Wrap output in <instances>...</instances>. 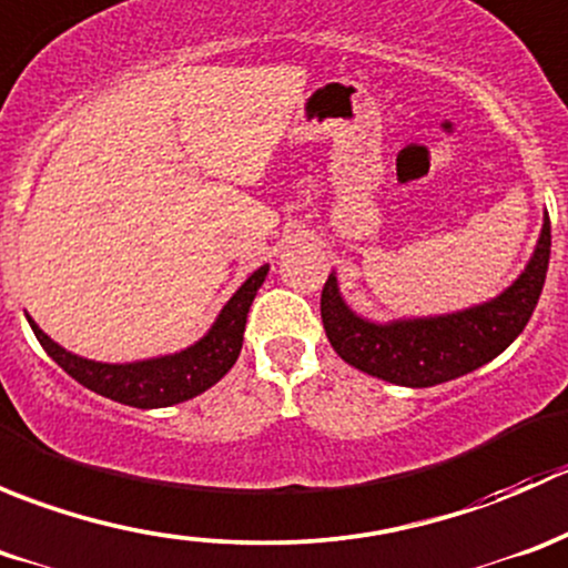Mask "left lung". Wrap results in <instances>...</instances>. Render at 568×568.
I'll return each mask as SVG.
<instances>
[{
  "mask_svg": "<svg viewBox=\"0 0 568 568\" xmlns=\"http://www.w3.org/2000/svg\"><path fill=\"white\" fill-rule=\"evenodd\" d=\"M549 216L528 268L497 300L439 318L395 321L376 326L357 318L332 277L321 291V321L332 348L354 368L404 387H434L495 359L525 329L541 296L549 266Z\"/></svg>",
  "mask_w": 568,
  "mask_h": 568,
  "instance_id": "left-lung-1",
  "label": "left lung"
}]
</instances>
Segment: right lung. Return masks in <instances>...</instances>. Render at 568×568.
Listing matches in <instances>:
<instances>
[{
	"label": "right lung",
	"mask_w": 568,
	"mask_h": 568,
	"mask_svg": "<svg viewBox=\"0 0 568 568\" xmlns=\"http://www.w3.org/2000/svg\"><path fill=\"white\" fill-rule=\"evenodd\" d=\"M268 266H261L255 274L233 294V300L222 307L220 318L211 326L209 335L194 343L186 352L173 357L148 359V363L131 365H106L82 359L77 354L57 346L49 335L30 318L38 343L45 348L51 359L65 371L68 376L84 385L88 390L118 400V404L136 406V409H156V406H173L181 400L194 398L211 385L222 379L233 363L239 359L244 343V326L257 288L266 280Z\"/></svg>",
	"instance_id": "obj_1"
}]
</instances>
